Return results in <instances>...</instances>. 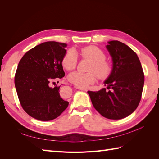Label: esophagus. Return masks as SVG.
<instances>
[{"label":"esophagus","instance_id":"1","mask_svg":"<svg viewBox=\"0 0 159 159\" xmlns=\"http://www.w3.org/2000/svg\"><path fill=\"white\" fill-rule=\"evenodd\" d=\"M78 88L79 89H80V90H82V91H88L87 89H85V88H78Z\"/></svg>","mask_w":159,"mask_h":159}]
</instances>
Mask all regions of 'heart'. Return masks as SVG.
I'll return each instance as SVG.
<instances>
[{
  "label": "heart",
  "mask_w": 159,
  "mask_h": 159,
  "mask_svg": "<svg viewBox=\"0 0 159 159\" xmlns=\"http://www.w3.org/2000/svg\"><path fill=\"white\" fill-rule=\"evenodd\" d=\"M79 53L84 59L91 61L88 73H81L74 71L69 74L68 79L71 84L79 88H87L90 84H93L97 80V75L100 79H105L111 72V65L105 60V54L103 50L95 46H88L81 48ZM78 63V57L73 50H70L64 54L61 64L64 68L68 71L75 68Z\"/></svg>",
  "instance_id": "heart-1"
}]
</instances>
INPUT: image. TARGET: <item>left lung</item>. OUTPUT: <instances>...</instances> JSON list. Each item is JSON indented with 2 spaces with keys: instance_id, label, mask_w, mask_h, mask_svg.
<instances>
[{
  "instance_id": "8db88e82",
  "label": "left lung",
  "mask_w": 159,
  "mask_h": 159,
  "mask_svg": "<svg viewBox=\"0 0 159 159\" xmlns=\"http://www.w3.org/2000/svg\"><path fill=\"white\" fill-rule=\"evenodd\" d=\"M108 44L113 69L104 84L109 90L103 88L88 93L93 107L103 117L117 120L129 116L138 107L145 75L140 60L131 48L117 40Z\"/></svg>"
}]
</instances>
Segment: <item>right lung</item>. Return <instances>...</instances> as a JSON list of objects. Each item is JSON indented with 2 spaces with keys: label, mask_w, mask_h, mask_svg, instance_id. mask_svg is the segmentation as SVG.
I'll use <instances>...</instances> for the list:
<instances>
[{
  "label": "right lung",
  "mask_w": 159,
  "mask_h": 159,
  "mask_svg": "<svg viewBox=\"0 0 159 159\" xmlns=\"http://www.w3.org/2000/svg\"><path fill=\"white\" fill-rule=\"evenodd\" d=\"M66 44L42 43L28 50L19 61L14 84L22 109L36 119L48 121L57 118L68 107L60 95V87H50L53 81L65 75L61 61Z\"/></svg>",
  "instance_id": "right-lung-1"
}]
</instances>
